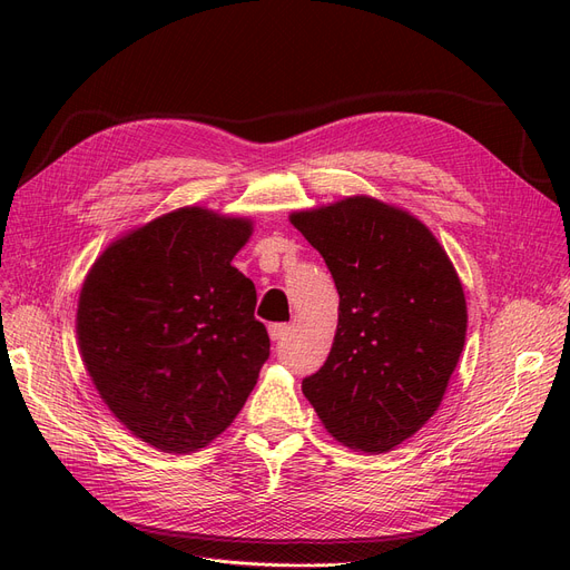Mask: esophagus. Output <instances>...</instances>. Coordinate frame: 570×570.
Segmentation results:
<instances>
[{"label":"esophagus","mask_w":570,"mask_h":570,"mask_svg":"<svg viewBox=\"0 0 570 570\" xmlns=\"http://www.w3.org/2000/svg\"><path fill=\"white\" fill-rule=\"evenodd\" d=\"M291 331V325L288 323H273L267 327V333H269V340L273 342H277V340H282L286 333Z\"/></svg>","instance_id":"obj_1"}]
</instances>
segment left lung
<instances>
[{"instance_id": "1", "label": "left lung", "mask_w": 570, "mask_h": 570, "mask_svg": "<svg viewBox=\"0 0 570 570\" xmlns=\"http://www.w3.org/2000/svg\"><path fill=\"white\" fill-rule=\"evenodd\" d=\"M340 293L331 355L303 381L325 430L387 453L439 409L466 337V301L432 230L370 196L293 213Z\"/></svg>"}]
</instances>
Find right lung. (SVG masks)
<instances>
[{"instance_id": "obj_1", "label": "right lung", "mask_w": 570, "mask_h": 570, "mask_svg": "<svg viewBox=\"0 0 570 570\" xmlns=\"http://www.w3.org/2000/svg\"><path fill=\"white\" fill-rule=\"evenodd\" d=\"M252 230L243 217L179 207L115 239L85 277L82 363L117 421L164 453L217 439L269 355L254 282L230 265Z\"/></svg>"}]
</instances>
